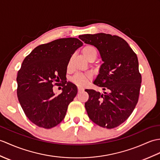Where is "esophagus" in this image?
<instances>
[{
	"mask_svg": "<svg viewBox=\"0 0 160 160\" xmlns=\"http://www.w3.org/2000/svg\"><path fill=\"white\" fill-rule=\"evenodd\" d=\"M84 91V88H83L78 87V92H81V91Z\"/></svg>",
	"mask_w": 160,
	"mask_h": 160,
	"instance_id": "obj_1",
	"label": "esophagus"
}]
</instances>
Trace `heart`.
<instances>
[{
    "label": "heart",
    "instance_id": "obj_1",
    "mask_svg": "<svg viewBox=\"0 0 160 160\" xmlns=\"http://www.w3.org/2000/svg\"><path fill=\"white\" fill-rule=\"evenodd\" d=\"M82 54L84 57L86 58L88 61L89 59L91 58H96L97 57L98 52L97 50H95L94 47L91 46H85L82 50ZM91 75L89 73H76L73 78V82L76 84L78 85V86H84V84L88 82V80L91 79Z\"/></svg>",
    "mask_w": 160,
    "mask_h": 160
}]
</instances>
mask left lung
Here are the masks:
<instances>
[{
    "instance_id": "left-lung-1",
    "label": "left lung",
    "mask_w": 160,
    "mask_h": 160,
    "mask_svg": "<svg viewBox=\"0 0 160 160\" xmlns=\"http://www.w3.org/2000/svg\"><path fill=\"white\" fill-rule=\"evenodd\" d=\"M79 38L99 50L103 63L93 82L103 93L86 89L88 117L100 127L112 129L128 119L138 103L142 76L138 57L125 40L106 33L82 35Z\"/></svg>"
}]
</instances>
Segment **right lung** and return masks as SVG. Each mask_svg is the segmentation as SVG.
Masks as SVG:
<instances>
[{"label":"right lung","instance_id":"add662e5","mask_svg":"<svg viewBox=\"0 0 160 160\" xmlns=\"http://www.w3.org/2000/svg\"><path fill=\"white\" fill-rule=\"evenodd\" d=\"M82 42L62 38L36 47L22 62L17 76V95L26 116L38 127L50 129L64 119L68 106L78 92L67 82V68L72 54ZM62 82L56 96L52 88Z\"/></svg>","mask_w":160,"mask_h":160}]
</instances>
